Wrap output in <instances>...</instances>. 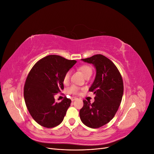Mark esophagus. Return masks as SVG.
<instances>
[{
  "mask_svg": "<svg viewBox=\"0 0 154 154\" xmlns=\"http://www.w3.org/2000/svg\"><path fill=\"white\" fill-rule=\"evenodd\" d=\"M71 101H74V100H77V97H71Z\"/></svg>",
  "mask_w": 154,
  "mask_h": 154,
  "instance_id": "1",
  "label": "esophagus"
}]
</instances>
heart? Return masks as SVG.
I'll return each mask as SVG.
<instances>
[{"mask_svg": "<svg viewBox=\"0 0 154 154\" xmlns=\"http://www.w3.org/2000/svg\"><path fill=\"white\" fill-rule=\"evenodd\" d=\"M78 70L80 71L85 78L87 76H91L92 74V69L91 66L88 65H83V66L79 67ZM70 76H71V72L70 71H67L64 74L63 78V83L65 85L67 84L70 80ZM68 92L69 94H76L79 92V88L75 85H72L68 89Z\"/></svg>", "mask_w": 154, "mask_h": 154, "instance_id": "1", "label": "heart"}]
</instances>
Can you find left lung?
<instances>
[{
	"instance_id": "obj_1",
	"label": "left lung",
	"mask_w": 154,
	"mask_h": 154,
	"mask_svg": "<svg viewBox=\"0 0 154 154\" xmlns=\"http://www.w3.org/2000/svg\"><path fill=\"white\" fill-rule=\"evenodd\" d=\"M82 60L92 63L96 69L95 79L88 89L96 96L92 104L83 100L80 117L87 127L97 128L108 123L118 111L123 94V82L118 68L105 56L96 54Z\"/></svg>"
}]
</instances>
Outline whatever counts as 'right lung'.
Returning a JSON list of instances; mask_svg holds the SVG:
<instances>
[{
	"instance_id": "right-lung-1",
	"label": "right lung",
	"mask_w": 154,
	"mask_h": 154,
	"mask_svg": "<svg viewBox=\"0 0 154 154\" xmlns=\"http://www.w3.org/2000/svg\"><path fill=\"white\" fill-rule=\"evenodd\" d=\"M76 60L58 55H49L37 62L26 80L25 103L32 118L45 128H53L62 122L71 100L65 97L56 103L54 95L63 89V78Z\"/></svg>"
}]
</instances>
